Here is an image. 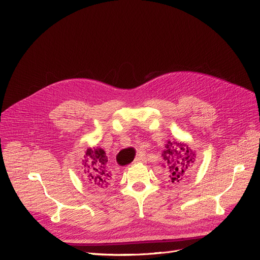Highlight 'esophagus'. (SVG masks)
Instances as JSON below:
<instances>
[{
  "mask_svg": "<svg viewBox=\"0 0 260 260\" xmlns=\"http://www.w3.org/2000/svg\"><path fill=\"white\" fill-rule=\"evenodd\" d=\"M145 159L146 158H145L144 155H140L135 159V162H143V161H145Z\"/></svg>",
  "mask_w": 260,
  "mask_h": 260,
  "instance_id": "obj_1",
  "label": "esophagus"
}]
</instances>
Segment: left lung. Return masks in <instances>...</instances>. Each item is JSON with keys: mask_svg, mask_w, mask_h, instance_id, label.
I'll return each mask as SVG.
<instances>
[{"mask_svg": "<svg viewBox=\"0 0 260 260\" xmlns=\"http://www.w3.org/2000/svg\"><path fill=\"white\" fill-rule=\"evenodd\" d=\"M162 156L168 164V177L171 182L184 180L195 167L196 155L185 143L169 141Z\"/></svg>", "mask_w": 260, "mask_h": 260, "instance_id": "left-lung-1", "label": "left lung"}]
</instances>
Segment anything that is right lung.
Wrapping results in <instances>:
<instances>
[{
	"label": "right lung",
	"mask_w": 260,
	"mask_h": 260,
	"mask_svg": "<svg viewBox=\"0 0 260 260\" xmlns=\"http://www.w3.org/2000/svg\"><path fill=\"white\" fill-rule=\"evenodd\" d=\"M107 156L102 148H88L84 154V172L92 186L106 187L109 184L107 172Z\"/></svg>",
	"instance_id": "1"
}]
</instances>
